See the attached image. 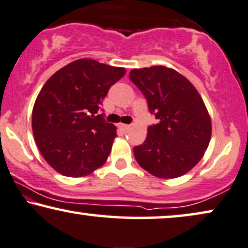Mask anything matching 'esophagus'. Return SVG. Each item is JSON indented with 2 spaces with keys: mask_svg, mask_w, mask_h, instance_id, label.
<instances>
[{
  "mask_svg": "<svg viewBox=\"0 0 248 248\" xmlns=\"http://www.w3.org/2000/svg\"><path fill=\"white\" fill-rule=\"evenodd\" d=\"M129 124H119V128H120V130H122V131H126V130H128L129 129Z\"/></svg>",
  "mask_w": 248,
  "mask_h": 248,
  "instance_id": "esophagus-1",
  "label": "esophagus"
}]
</instances>
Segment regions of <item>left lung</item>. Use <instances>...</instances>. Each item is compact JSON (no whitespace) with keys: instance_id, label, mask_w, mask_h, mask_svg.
I'll return each instance as SVG.
<instances>
[{"instance_id":"1","label":"left lung","mask_w":248,"mask_h":248,"mask_svg":"<svg viewBox=\"0 0 248 248\" xmlns=\"http://www.w3.org/2000/svg\"><path fill=\"white\" fill-rule=\"evenodd\" d=\"M129 78L158 119L147 128L144 143L134 147L135 158L157 178L184 176L203 157L212 134L202 96L186 77L164 65L133 69Z\"/></svg>"}]
</instances>
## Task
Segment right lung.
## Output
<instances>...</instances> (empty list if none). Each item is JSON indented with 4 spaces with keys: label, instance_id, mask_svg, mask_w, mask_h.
Instances as JSON below:
<instances>
[{
    "label": "right lung",
    "instance_id": "1",
    "mask_svg": "<svg viewBox=\"0 0 248 248\" xmlns=\"http://www.w3.org/2000/svg\"><path fill=\"white\" fill-rule=\"evenodd\" d=\"M124 74V68L79 59L43 86L32 108L31 127L39 152L57 172L85 177L107 162L117 127L96 113Z\"/></svg>",
    "mask_w": 248,
    "mask_h": 248
}]
</instances>
